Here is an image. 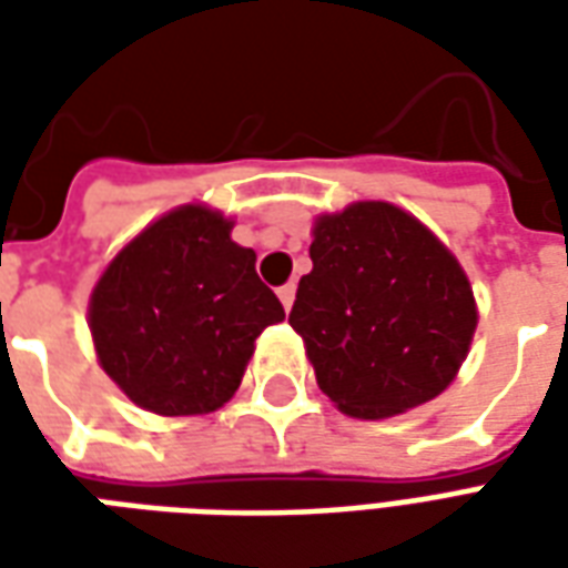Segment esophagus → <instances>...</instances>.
<instances>
[{
    "label": "esophagus",
    "mask_w": 568,
    "mask_h": 568,
    "mask_svg": "<svg viewBox=\"0 0 568 568\" xmlns=\"http://www.w3.org/2000/svg\"><path fill=\"white\" fill-rule=\"evenodd\" d=\"M295 292H297V285H295V283L283 285V288L276 292V295H280V301H283L285 313H288V310H292V304H295Z\"/></svg>",
    "instance_id": "34e87169"
}]
</instances>
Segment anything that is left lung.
Wrapping results in <instances>:
<instances>
[{
    "label": "left lung",
    "instance_id": "8db88e82",
    "mask_svg": "<svg viewBox=\"0 0 568 568\" xmlns=\"http://www.w3.org/2000/svg\"><path fill=\"white\" fill-rule=\"evenodd\" d=\"M310 258L288 325L320 389L356 419L407 414L463 368L477 301L459 258L386 200H356L313 219Z\"/></svg>",
    "mask_w": 568,
    "mask_h": 568
}]
</instances>
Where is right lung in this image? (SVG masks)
<instances>
[{
    "label": "right lung",
    "mask_w": 568,
    "mask_h": 568,
    "mask_svg": "<svg viewBox=\"0 0 568 568\" xmlns=\"http://www.w3.org/2000/svg\"><path fill=\"white\" fill-rule=\"evenodd\" d=\"M234 219L182 203L145 224L103 267L88 301L100 368L158 417H206L243 383L255 341L285 320L231 240Z\"/></svg>",
    "instance_id": "obj_1"
}]
</instances>
